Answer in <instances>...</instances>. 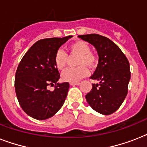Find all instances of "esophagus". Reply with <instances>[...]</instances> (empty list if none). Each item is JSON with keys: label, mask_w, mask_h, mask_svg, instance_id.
I'll list each match as a JSON object with an SVG mask.
<instances>
[{"label": "esophagus", "mask_w": 147, "mask_h": 147, "mask_svg": "<svg viewBox=\"0 0 147 147\" xmlns=\"http://www.w3.org/2000/svg\"><path fill=\"white\" fill-rule=\"evenodd\" d=\"M80 84L79 82H70V85H78Z\"/></svg>", "instance_id": "obj_1"}]
</instances>
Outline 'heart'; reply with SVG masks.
<instances>
[{"label": "heart", "instance_id": "b5f03b06", "mask_svg": "<svg viewBox=\"0 0 147 147\" xmlns=\"http://www.w3.org/2000/svg\"><path fill=\"white\" fill-rule=\"evenodd\" d=\"M69 49L72 53L79 55L76 68H69L62 74V79L65 82H74L80 80L88 74V69L85 66L93 68L96 65L98 59L94 53L91 52V47L88 42L83 40H78L69 45ZM68 54L62 49H59L54 56V63L59 70H63L66 65Z\"/></svg>", "mask_w": 147, "mask_h": 147}]
</instances>
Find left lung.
<instances>
[{
	"label": "left lung",
	"instance_id": "8db88e82",
	"mask_svg": "<svg viewBox=\"0 0 147 147\" xmlns=\"http://www.w3.org/2000/svg\"><path fill=\"white\" fill-rule=\"evenodd\" d=\"M78 37L92 44L99 55L98 65L92 79V91L85 95L89 105L100 114L109 115L121 107L128 92L130 79L129 61L114 42L98 34L79 35Z\"/></svg>",
	"mask_w": 147,
	"mask_h": 147
}]
</instances>
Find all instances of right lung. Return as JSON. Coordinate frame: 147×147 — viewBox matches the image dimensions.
<instances>
[{"label": "right lung", "mask_w": 147, "mask_h": 147, "mask_svg": "<svg viewBox=\"0 0 147 147\" xmlns=\"http://www.w3.org/2000/svg\"><path fill=\"white\" fill-rule=\"evenodd\" d=\"M71 36L47 38L35 42L20 62L15 74L14 86L22 109L36 120L53 117L64 104L69 83H57L60 74L54 63L56 51ZM56 85L51 92L48 86Z\"/></svg>", "instance_id": "1"}]
</instances>
